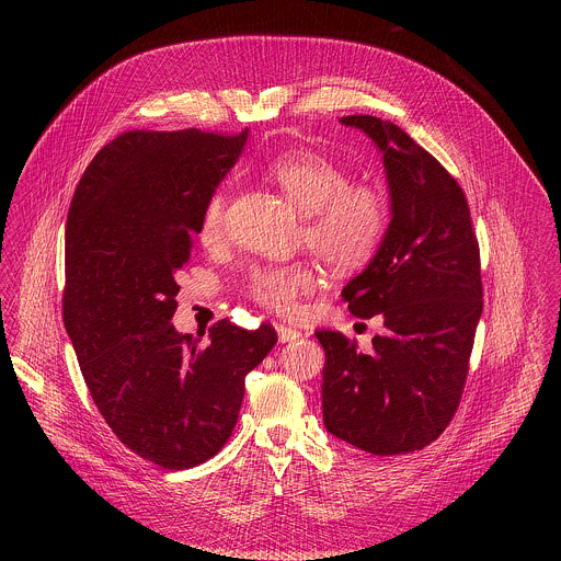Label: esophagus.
Here are the masks:
<instances>
[{"instance_id":"34e87169","label":"esophagus","mask_w":561,"mask_h":561,"mask_svg":"<svg viewBox=\"0 0 561 561\" xmlns=\"http://www.w3.org/2000/svg\"><path fill=\"white\" fill-rule=\"evenodd\" d=\"M276 332H278V341L280 343H291V341H298L302 336L296 328L285 325V323H276Z\"/></svg>"}]
</instances>
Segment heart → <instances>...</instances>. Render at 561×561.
Listing matches in <instances>:
<instances>
[{
  "label": "heart",
  "instance_id": "heart-1",
  "mask_svg": "<svg viewBox=\"0 0 561 561\" xmlns=\"http://www.w3.org/2000/svg\"><path fill=\"white\" fill-rule=\"evenodd\" d=\"M272 181L302 211L305 240L334 270H354L378 250L389 225L385 192L374 183H352L347 165L313 149L280 153L267 168ZM227 192L214 190L198 220V238L214 245L225 236ZM316 287L309 263H274L252 270L245 291L276 316H296L302 296Z\"/></svg>",
  "mask_w": 561,
  "mask_h": 561
}]
</instances>
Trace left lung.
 <instances>
[{"label": "left lung", "mask_w": 561, "mask_h": 561, "mask_svg": "<svg viewBox=\"0 0 561 561\" xmlns=\"http://www.w3.org/2000/svg\"><path fill=\"white\" fill-rule=\"evenodd\" d=\"M382 153L389 227L365 270L341 291L352 316H380L371 352L320 330L325 352V430L367 454L396 456L430 445L465 389L481 318L480 248L456 179L398 125L343 116Z\"/></svg>", "instance_id": "1"}]
</instances>
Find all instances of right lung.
<instances>
[{
	"label": "right lung",
	"instance_id": "obj_1",
	"mask_svg": "<svg viewBox=\"0 0 561 561\" xmlns=\"http://www.w3.org/2000/svg\"><path fill=\"white\" fill-rule=\"evenodd\" d=\"M240 136L127 131L85 168L67 220L65 325L88 391L140 458L190 469L231 436L245 376L276 345L263 323L209 328L207 345L176 332V272L201 209L240 160Z\"/></svg>",
	"mask_w": 561,
	"mask_h": 561
}]
</instances>
